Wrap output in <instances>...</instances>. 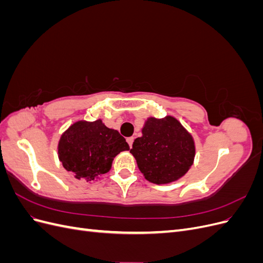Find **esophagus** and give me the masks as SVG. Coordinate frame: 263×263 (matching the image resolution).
<instances>
[{"label": "esophagus", "instance_id": "1", "mask_svg": "<svg viewBox=\"0 0 263 263\" xmlns=\"http://www.w3.org/2000/svg\"><path fill=\"white\" fill-rule=\"evenodd\" d=\"M127 142H128L129 147H132L133 146V142H134V137H128V138H127Z\"/></svg>", "mask_w": 263, "mask_h": 263}]
</instances>
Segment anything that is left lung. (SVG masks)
<instances>
[{
	"label": "left lung",
	"instance_id": "left-lung-1",
	"mask_svg": "<svg viewBox=\"0 0 263 263\" xmlns=\"http://www.w3.org/2000/svg\"><path fill=\"white\" fill-rule=\"evenodd\" d=\"M135 139L130 154L140 172L155 184H166L179 180L194 162V139L173 116L149 117Z\"/></svg>",
	"mask_w": 263,
	"mask_h": 263
}]
</instances>
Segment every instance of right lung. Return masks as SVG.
I'll return each mask as SVG.
<instances>
[{"label":"right lung","mask_w":263,"mask_h":263,"mask_svg":"<svg viewBox=\"0 0 263 263\" xmlns=\"http://www.w3.org/2000/svg\"><path fill=\"white\" fill-rule=\"evenodd\" d=\"M129 150L125 138L97 119L78 121L63 133L58 142V157L63 168L78 180L91 182L112 168L114 158Z\"/></svg>","instance_id":"add662e5"}]
</instances>
